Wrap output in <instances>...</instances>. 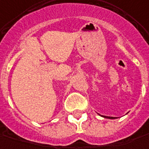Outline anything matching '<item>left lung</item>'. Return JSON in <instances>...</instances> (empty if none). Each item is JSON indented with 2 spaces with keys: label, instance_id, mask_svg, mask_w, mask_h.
<instances>
[{
  "label": "left lung",
  "instance_id": "left-lung-1",
  "mask_svg": "<svg viewBox=\"0 0 149 149\" xmlns=\"http://www.w3.org/2000/svg\"><path fill=\"white\" fill-rule=\"evenodd\" d=\"M104 118H106V119H110V120H113V119H116V117H110V116H100Z\"/></svg>",
  "mask_w": 149,
  "mask_h": 149
}]
</instances>
